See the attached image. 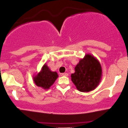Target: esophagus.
Wrapping results in <instances>:
<instances>
[{
  "mask_svg": "<svg viewBox=\"0 0 128 128\" xmlns=\"http://www.w3.org/2000/svg\"><path fill=\"white\" fill-rule=\"evenodd\" d=\"M68 74L67 73H61V76H68Z\"/></svg>",
  "mask_w": 128,
  "mask_h": 128,
  "instance_id": "34e87169",
  "label": "esophagus"
}]
</instances>
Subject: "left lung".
Returning a JSON list of instances; mask_svg holds the SVG:
<instances>
[{"label":"left lung","instance_id":"obj_1","mask_svg":"<svg viewBox=\"0 0 128 128\" xmlns=\"http://www.w3.org/2000/svg\"><path fill=\"white\" fill-rule=\"evenodd\" d=\"M71 79L79 92H89L94 90L100 82L102 70L100 63L91 54H86L74 67Z\"/></svg>","mask_w":128,"mask_h":128}]
</instances>
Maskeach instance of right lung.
Segmentation results:
<instances>
[{
	"mask_svg": "<svg viewBox=\"0 0 128 128\" xmlns=\"http://www.w3.org/2000/svg\"><path fill=\"white\" fill-rule=\"evenodd\" d=\"M58 78V73L56 72L51 71L46 63L42 67L40 72L34 76L33 80L36 86L44 90H48Z\"/></svg>",
	"mask_w": 128,
	"mask_h": 128,
	"instance_id": "obj_1",
	"label": "right lung"
}]
</instances>
